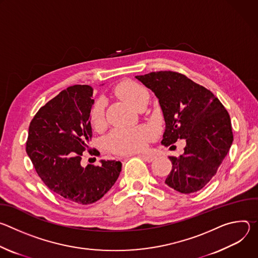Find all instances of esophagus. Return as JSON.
<instances>
[{
    "label": "esophagus",
    "mask_w": 258,
    "mask_h": 258,
    "mask_svg": "<svg viewBox=\"0 0 258 258\" xmlns=\"http://www.w3.org/2000/svg\"><path fill=\"white\" fill-rule=\"evenodd\" d=\"M139 156L143 159V160H145V161H147V162H152L153 160H154V158H155V156L154 155H152V154H149V153H143V154H139Z\"/></svg>",
    "instance_id": "esophagus-1"
}]
</instances>
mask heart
I'll return each mask as SVG.
<instances>
[{
  "instance_id": "heart-1",
  "label": "heart",
  "mask_w": 258,
  "mask_h": 258,
  "mask_svg": "<svg viewBox=\"0 0 258 258\" xmlns=\"http://www.w3.org/2000/svg\"><path fill=\"white\" fill-rule=\"evenodd\" d=\"M116 94L127 101L134 108H137L149 93L144 87L127 82L118 86ZM105 105L102 100L98 101L92 108L91 122L95 128H100L104 124ZM153 138V131L145 125L133 128L115 130L106 138V145L110 150L118 154H131L144 150L146 145Z\"/></svg>"
}]
</instances>
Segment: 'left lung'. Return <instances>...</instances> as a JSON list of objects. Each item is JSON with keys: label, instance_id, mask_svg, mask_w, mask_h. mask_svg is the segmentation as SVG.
<instances>
[{"label": "left lung", "instance_id": "1", "mask_svg": "<svg viewBox=\"0 0 258 258\" xmlns=\"http://www.w3.org/2000/svg\"><path fill=\"white\" fill-rule=\"evenodd\" d=\"M136 79L158 98L165 121L161 143L169 146L178 139L186 140L183 153L168 157L172 168L165 183L182 194L201 190L232 146L228 111L209 90L180 73L157 71Z\"/></svg>", "mask_w": 258, "mask_h": 258}]
</instances>
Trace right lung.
<instances>
[{"instance_id":"1","label":"right lung","mask_w":258,"mask_h":258,"mask_svg":"<svg viewBox=\"0 0 258 258\" xmlns=\"http://www.w3.org/2000/svg\"><path fill=\"white\" fill-rule=\"evenodd\" d=\"M92 97L93 88L88 85L59 93L34 115L26 142V153L45 185L79 205L100 200L121 171V162L115 160H100V166L81 163L92 138Z\"/></svg>"}]
</instances>
